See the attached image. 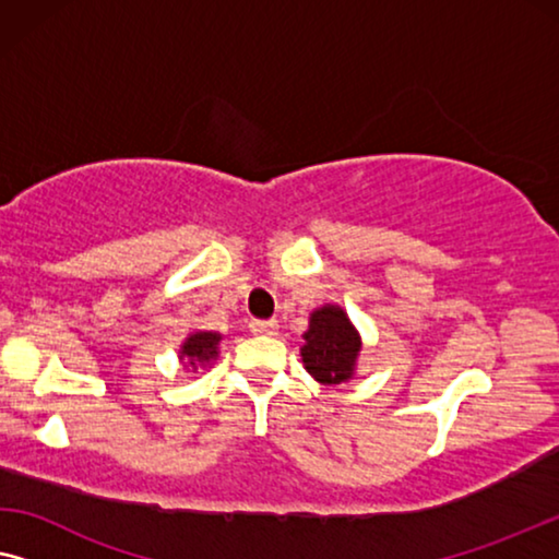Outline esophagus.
I'll return each mask as SVG.
<instances>
[{
	"instance_id": "1",
	"label": "esophagus",
	"mask_w": 559,
	"mask_h": 559,
	"mask_svg": "<svg viewBox=\"0 0 559 559\" xmlns=\"http://www.w3.org/2000/svg\"><path fill=\"white\" fill-rule=\"evenodd\" d=\"M250 332L253 334H261V336H273L278 334V321H250Z\"/></svg>"
}]
</instances>
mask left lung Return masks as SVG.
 <instances>
[{"instance_id": "8db88e82", "label": "left lung", "mask_w": 559, "mask_h": 559, "mask_svg": "<svg viewBox=\"0 0 559 559\" xmlns=\"http://www.w3.org/2000/svg\"><path fill=\"white\" fill-rule=\"evenodd\" d=\"M359 336L340 306H324L313 311L309 332L304 334V367L324 384L347 382L355 374Z\"/></svg>"}]
</instances>
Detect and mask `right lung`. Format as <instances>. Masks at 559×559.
<instances>
[{"label":"right lung","mask_w":559,"mask_h":559,"mask_svg":"<svg viewBox=\"0 0 559 559\" xmlns=\"http://www.w3.org/2000/svg\"><path fill=\"white\" fill-rule=\"evenodd\" d=\"M217 344L219 334L198 332L182 344V352H179V355L190 359V365H194V361H210L212 357H217Z\"/></svg>","instance_id":"1"}]
</instances>
